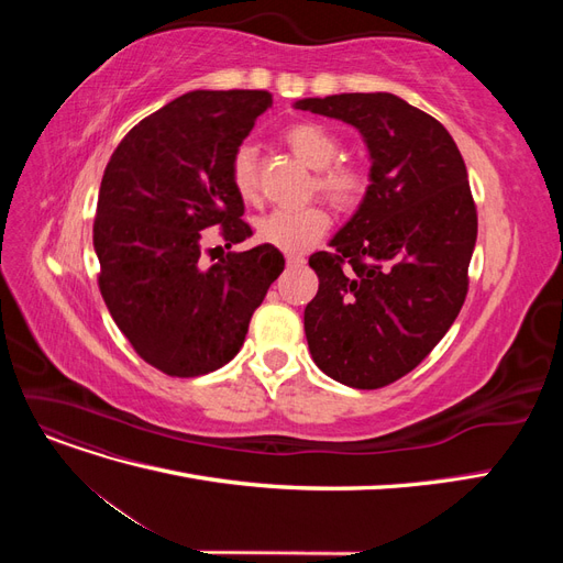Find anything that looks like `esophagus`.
I'll return each instance as SVG.
<instances>
[{
    "label": "esophagus",
    "mask_w": 563,
    "mask_h": 563,
    "mask_svg": "<svg viewBox=\"0 0 563 563\" xmlns=\"http://www.w3.org/2000/svg\"><path fill=\"white\" fill-rule=\"evenodd\" d=\"M305 263V255H300V253H288L286 255V265L288 267H300Z\"/></svg>",
    "instance_id": "esophagus-1"
}]
</instances>
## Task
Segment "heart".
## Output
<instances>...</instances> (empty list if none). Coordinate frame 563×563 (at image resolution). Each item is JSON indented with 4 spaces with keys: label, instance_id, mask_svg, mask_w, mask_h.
<instances>
[{
    "label": "heart",
    "instance_id": "b5f03b06",
    "mask_svg": "<svg viewBox=\"0 0 563 563\" xmlns=\"http://www.w3.org/2000/svg\"><path fill=\"white\" fill-rule=\"evenodd\" d=\"M284 143L294 155L314 168L310 192H319L340 211L362 207L371 190V174L362 162L343 159V141L317 122H296L284 129ZM228 178L234 195L244 203L261 199L258 166L251 145H240L230 157ZM331 228V216L321 203L300 209H277L255 223V234L263 244L284 253H302L312 249Z\"/></svg>",
    "mask_w": 563,
    "mask_h": 563
}]
</instances>
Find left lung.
Here are the masks:
<instances>
[{"mask_svg": "<svg viewBox=\"0 0 563 563\" xmlns=\"http://www.w3.org/2000/svg\"><path fill=\"white\" fill-rule=\"evenodd\" d=\"M298 110L343 119L371 152V190L331 246L310 255L319 291L305 308L314 364L378 389L411 373L467 298L476 203L451 133L391 93L305 98Z\"/></svg>", "mask_w": 563, "mask_h": 563, "instance_id": "1", "label": "left lung"}]
</instances>
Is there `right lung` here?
<instances>
[{"label": "right lung", "instance_id": "right-lung-1", "mask_svg": "<svg viewBox=\"0 0 563 563\" xmlns=\"http://www.w3.org/2000/svg\"><path fill=\"white\" fill-rule=\"evenodd\" d=\"M272 106L267 91H192L141 119L117 145L93 218L98 288L135 354L172 378L225 366L284 255L269 244L203 269L201 232L225 249L253 234L234 195L232 152Z\"/></svg>", "mask_w": 563, "mask_h": 563}]
</instances>
